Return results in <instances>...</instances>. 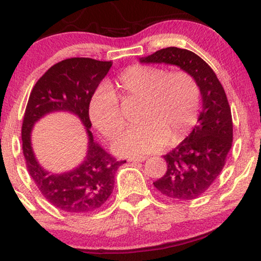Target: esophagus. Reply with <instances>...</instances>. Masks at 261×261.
Wrapping results in <instances>:
<instances>
[{
    "instance_id": "1",
    "label": "esophagus",
    "mask_w": 261,
    "mask_h": 261,
    "mask_svg": "<svg viewBox=\"0 0 261 261\" xmlns=\"http://www.w3.org/2000/svg\"><path fill=\"white\" fill-rule=\"evenodd\" d=\"M147 159V156H132V158L129 159L131 163H143Z\"/></svg>"
}]
</instances>
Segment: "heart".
Segmentation results:
<instances>
[{"mask_svg": "<svg viewBox=\"0 0 261 261\" xmlns=\"http://www.w3.org/2000/svg\"><path fill=\"white\" fill-rule=\"evenodd\" d=\"M122 100L142 101L138 126L123 131L113 144L122 155H142L160 150L169 142H180L196 122L200 90L185 72L169 74L164 68L134 65L123 71L116 82ZM89 118L108 138L123 126L118 98L108 86L101 85L90 98Z\"/></svg>", "mask_w": 261, "mask_h": 261, "instance_id": "heart-1", "label": "heart"}]
</instances>
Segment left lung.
Returning a JSON list of instances; mask_svg holds the SVG:
<instances>
[{
    "label": "left lung",
    "mask_w": 261,
    "mask_h": 261,
    "mask_svg": "<svg viewBox=\"0 0 261 261\" xmlns=\"http://www.w3.org/2000/svg\"><path fill=\"white\" fill-rule=\"evenodd\" d=\"M139 63L177 66L196 81L200 89L202 110L197 125L174 150L164 155L167 171L153 182L172 200H194L220 175L232 145V117L225 92L212 67L188 49L166 47L139 58Z\"/></svg>",
    "instance_id": "left-lung-1"
}]
</instances>
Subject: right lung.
I'll return each instance as SVG.
<instances>
[{
  "mask_svg": "<svg viewBox=\"0 0 261 261\" xmlns=\"http://www.w3.org/2000/svg\"><path fill=\"white\" fill-rule=\"evenodd\" d=\"M113 63L90 58H71L53 65L41 76L29 97L22 125L23 154L29 174L43 196L56 208L69 214L100 209L111 195L115 174L126 163L116 160L90 132L89 102ZM75 114L85 126L89 143L83 163L72 171L51 173L36 160L31 143L34 124L51 112Z\"/></svg>",
  "mask_w": 261,
  "mask_h": 261,
  "instance_id": "obj_1",
  "label": "right lung"
}]
</instances>
